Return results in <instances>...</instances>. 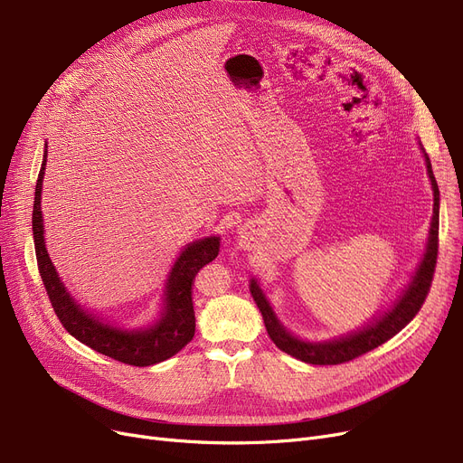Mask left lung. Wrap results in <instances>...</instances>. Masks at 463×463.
Instances as JSON below:
<instances>
[{
  "mask_svg": "<svg viewBox=\"0 0 463 463\" xmlns=\"http://www.w3.org/2000/svg\"><path fill=\"white\" fill-rule=\"evenodd\" d=\"M418 146L421 155H424L426 160V170L428 177L431 182V191H433V215H431V223H430V234H428V242L424 255L420 257V263L416 265L412 276L409 278L403 289L399 291V295L392 300V305L374 314L365 326H361L359 329L336 335L331 338L324 340H314V338H303L289 331L278 314L274 312L269 297L265 295L263 288H260L259 279L251 278L250 291L253 295V300L257 303V308L263 314L265 319V327L269 336L272 338V343L281 350L289 354L291 357L305 361V364L310 365H336V364H345V361H350L361 354L371 352L378 348L380 345H384L386 340L395 336L401 329H403L409 321L418 314L426 300V295L430 291L431 279H433V270L437 263V242H439V187L435 182V175L431 170V160L426 153V149L421 147L420 139Z\"/></svg>",
  "mask_w": 463,
  "mask_h": 463,
  "instance_id": "8db88e82",
  "label": "left lung"
}]
</instances>
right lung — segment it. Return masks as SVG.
<instances>
[{"label": "right lung", "mask_w": 463, "mask_h": 463, "mask_svg": "<svg viewBox=\"0 0 463 463\" xmlns=\"http://www.w3.org/2000/svg\"><path fill=\"white\" fill-rule=\"evenodd\" d=\"M45 166L47 144L42 170L37 175L32 227L39 274H42L58 319L62 321L66 331L75 336L79 343L134 367H149L175 355L194 336L193 279L200 269L217 257L221 244L219 234L196 238L179 251L166 276L158 314L147 326L127 327L123 324H117V321H109L77 303L49 257L42 212Z\"/></svg>", "instance_id": "add662e5"}]
</instances>
